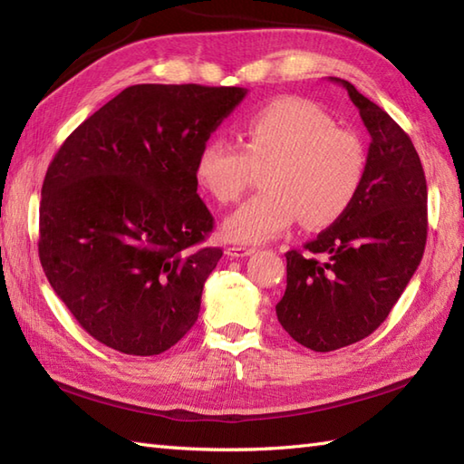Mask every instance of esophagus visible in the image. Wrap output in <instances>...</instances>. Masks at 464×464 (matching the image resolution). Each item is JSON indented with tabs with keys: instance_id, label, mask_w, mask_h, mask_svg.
I'll return each instance as SVG.
<instances>
[{
	"instance_id": "obj_1",
	"label": "esophagus",
	"mask_w": 464,
	"mask_h": 464,
	"mask_svg": "<svg viewBox=\"0 0 464 464\" xmlns=\"http://www.w3.org/2000/svg\"><path fill=\"white\" fill-rule=\"evenodd\" d=\"M255 251H257L255 247H247V245H239V247H229L225 253L229 255V257H233V259H239V257H249V255H253Z\"/></svg>"
}]
</instances>
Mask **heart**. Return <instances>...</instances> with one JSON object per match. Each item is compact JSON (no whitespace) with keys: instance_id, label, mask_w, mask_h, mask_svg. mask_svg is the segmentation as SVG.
I'll use <instances>...</instances> for the list:
<instances>
[{"instance_id":"b5f03b06","label":"heart","mask_w":464,"mask_h":464,"mask_svg":"<svg viewBox=\"0 0 464 464\" xmlns=\"http://www.w3.org/2000/svg\"><path fill=\"white\" fill-rule=\"evenodd\" d=\"M241 150L209 140L195 157V179L215 201L233 203L267 163L263 191L223 223L225 237L255 245L277 239L301 217L307 227H327L347 213L367 175V150L357 135L334 127L311 102L281 97L251 111L239 125Z\"/></svg>"}]
</instances>
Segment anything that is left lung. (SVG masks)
<instances>
[{"mask_svg":"<svg viewBox=\"0 0 464 464\" xmlns=\"http://www.w3.org/2000/svg\"><path fill=\"white\" fill-rule=\"evenodd\" d=\"M371 135L367 175L341 219L287 251V289L277 303L281 327L303 347L329 353L381 327L425 253L427 179L411 137L349 82ZM319 254L321 260L316 257Z\"/></svg>","mask_w":464,"mask_h":464,"instance_id":"8db88e82","label":"left lung"}]
</instances>
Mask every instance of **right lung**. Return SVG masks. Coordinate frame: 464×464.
Wrapping results in <instances>:
<instances>
[{
	"mask_svg": "<svg viewBox=\"0 0 464 464\" xmlns=\"http://www.w3.org/2000/svg\"><path fill=\"white\" fill-rule=\"evenodd\" d=\"M247 90L131 85L77 127L49 163L39 261L93 339L151 357L185 337L223 251L199 247L213 215L195 157Z\"/></svg>",
	"mask_w": 464,
	"mask_h": 464,
	"instance_id": "obj_1",
	"label": "right lung"
}]
</instances>
